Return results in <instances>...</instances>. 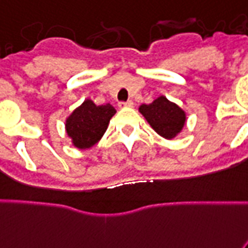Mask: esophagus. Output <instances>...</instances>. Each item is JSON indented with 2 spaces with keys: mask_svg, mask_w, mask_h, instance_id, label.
<instances>
[{
  "mask_svg": "<svg viewBox=\"0 0 248 248\" xmlns=\"http://www.w3.org/2000/svg\"><path fill=\"white\" fill-rule=\"evenodd\" d=\"M119 107H133V102L132 101H126V102H120Z\"/></svg>",
  "mask_w": 248,
  "mask_h": 248,
  "instance_id": "1",
  "label": "esophagus"
}]
</instances>
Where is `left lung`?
I'll use <instances>...</instances> for the list:
<instances>
[{"label":"left lung","instance_id":"1","mask_svg":"<svg viewBox=\"0 0 248 248\" xmlns=\"http://www.w3.org/2000/svg\"><path fill=\"white\" fill-rule=\"evenodd\" d=\"M140 112L151 128L166 140L176 137L186 123L185 111L164 95L158 97L150 105H141Z\"/></svg>","mask_w":248,"mask_h":248}]
</instances>
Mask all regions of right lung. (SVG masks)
<instances>
[{
    "mask_svg": "<svg viewBox=\"0 0 248 248\" xmlns=\"http://www.w3.org/2000/svg\"><path fill=\"white\" fill-rule=\"evenodd\" d=\"M115 112L110 103L97 106L92 99H85L66 120L67 136L72 140V145L80 150L95 145L106 132Z\"/></svg>",
    "mask_w": 248,
    "mask_h": 248,
    "instance_id": "obj_1",
    "label": "right lung"
}]
</instances>
